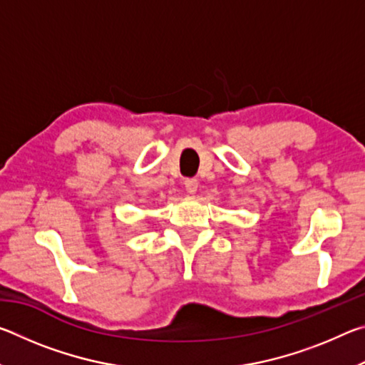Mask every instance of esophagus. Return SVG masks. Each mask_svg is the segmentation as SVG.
Returning <instances> with one entry per match:
<instances>
[{"label":"esophagus","mask_w":365,"mask_h":365,"mask_svg":"<svg viewBox=\"0 0 365 365\" xmlns=\"http://www.w3.org/2000/svg\"><path fill=\"white\" fill-rule=\"evenodd\" d=\"M183 185H185V190L188 191V193H196V190H197V180L196 178H185V182H183Z\"/></svg>","instance_id":"1"}]
</instances>
